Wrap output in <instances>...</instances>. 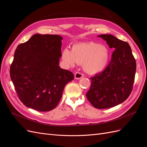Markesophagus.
Listing matches in <instances>:
<instances>
[{"label":"esophagus","instance_id":"esophagus-1","mask_svg":"<svg viewBox=\"0 0 147 147\" xmlns=\"http://www.w3.org/2000/svg\"><path fill=\"white\" fill-rule=\"evenodd\" d=\"M74 77H75V79L79 80V79H80L81 78L83 77V75L82 73H80V72H76V73H75Z\"/></svg>","mask_w":147,"mask_h":147}]
</instances>
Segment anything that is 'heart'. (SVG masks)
I'll use <instances>...</instances> for the list:
<instances>
[{
    "mask_svg": "<svg viewBox=\"0 0 147 147\" xmlns=\"http://www.w3.org/2000/svg\"><path fill=\"white\" fill-rule=\"evenodd\" d=\"M62 58L69 66L74 67L76 63L83 65L85 72L96 74L106 67L109 51L105 46L94 42L82 43L74 45L71 51L67 48L64 49Z\"/></svg>",
    "mask_w": 147,
    "mask_h": 147,
    "instance_id": "obj_1",
    "label": "heart"
}]
</instances>
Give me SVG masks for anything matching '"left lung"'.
<instances>
[{
  "label": "left lung",
  "instance_id": "obj_1",
  "mask_svg": "<svg viewBox=\"0 0 147 147\" xmlns=\"http://www.w3.org/2000/svg\"><path fill=\"white\" fill-rule=\"evenodd\" d=\"M114 51L110 63L99 74L91 78L86 97L96 109L113 107L129 96L134 82L136 63L129 44L110 34L99 35Z\"/></svg>",
  "mask_w": 147,
  "mask_h": 147
}]
</instances>
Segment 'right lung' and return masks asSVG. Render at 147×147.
<instances>
[{"label": "right lung", "instance_id": "add662e5", "mask_svg": "<svg viewBox=\"0 0 147 147\" xmlns=\"http://www.w3.org/2000/svg\"><path fill=\"white\" fill-rule=\"evenodd\" d=\"M63 37L34 35L17 47L10 66V77L20 100L30 109L48 112L59 104L65 84L74 74L61 69Z\"/></svg>", "mask_w": 147, "mask_h": 147}]
</instances>
